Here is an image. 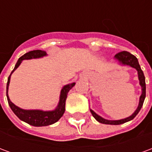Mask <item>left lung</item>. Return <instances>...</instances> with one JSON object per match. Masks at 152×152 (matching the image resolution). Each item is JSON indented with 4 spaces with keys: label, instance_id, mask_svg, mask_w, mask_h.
Masks as SVG:
<instances>
[{
    "label": "left lung",
    "instance_id": "1",
    "mask_svg": "<svg viewBox=\"0 0 152 152\" xmlns=\"http://www.w3.org/2000/svg\"><path fill=\"white\" fill-rule=\"evenodd\" d=\"M115 59L117 60L120 64L121 65H128V66H131V67H134L137 71V75H138V80H139V84H140L141 87H142V94L140 96V99H139V103H138V107L136 109V111L131 115L130 116H129L127 118H124V119H121V120H117V121H109V120H106L104 118L101 117L100 115L98 114H96L95 112H94L93 110L90 109V112L92 113V115L95 118L96 121H98L100 123L105 124H124L125 122L133 120L137 113L140 112L142 107L143 105L144 100L146 98V82H145V76H144L143 72L141 69V66L138 63L137 58L136 57L133 55L132 53L127 51H122L120 53H116L115 55Z\"/></svg>",
    "mask_w": 152,
    "mask_h": 152
}]
</instances>
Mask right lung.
Returning a JSON list of instances; mask_svg holds the SVG:
<instances>
[{
	"mask_svg": "<svg viewBox=\"0 0 152 152\" xmlns=\"http://www.w3.org/2000/svg\"><path fill=\"white\" fill-rule=\"evenodd\" d=\"M47 53L45 51L43 50H32L29 51L28 53H26L23 56L18 58V62L15 65V68L12 71L11 74L15 70L17 69L18 66L21 64L22 61L24 59H31V58H42L44 56H46ZM11 74L10 75L7 81V86H6V96H7V100L10 108L13 111L17 116H18L21 121H24L28 124H31L32 126H37V127H40V126H47L50 124H54L55 122L59 120L60 118L63 116V115L65 112V104H66V99L67 97V94L69 90L73 86H75L76 83H71L68 85H66L63 87L61 89L59 97V102L57 106V107L53 111H41V110H24L20 107H18L16 105H15L13 102L10 101V99L8 96V89L10 81V76Z\"/></svg>",
	"mask_w": 152,
	"mask_h": 152,
	"instance_id": "right-lung-1",
	"label": "right lung"
}]
</instances>
